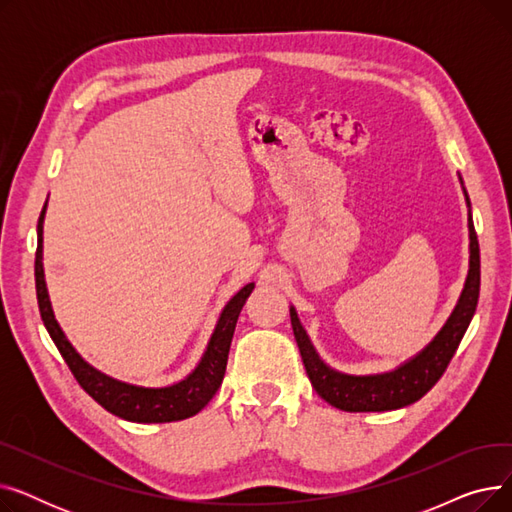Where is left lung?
I'll use <instances>...</instances> for the list:
<instances>
[{
	"instance_id": "left-lung-1",
	"label": "left lung",
	"mask_w": 512,
	"mask_h": 512,
	"mask_svg": "<svg viewBox=\"0 0 512 512\" xmlns=\"http://www.w3.org/2000/svg\"><path fill=\"white\" fill-rule=\"evenodd\" d=\"M463 184V178L459 174ZM465 201L469 207V272L463 286V292L456 307L452 309L450 317L442 330L434 336L425 348L400 363L392 371L384 373H369V375H353L344 373L330 367L324 359L319 357L315 346L303 328L297 309L290 305V324L294 332V340L299 344V351L303 357V365L311 380L315 392L324 398L328 405L348 411V413H382V411H396L402 407H409L425 396L429 390L436 386L442 378L450 359L454 357L456 348H459L479 299V242L471 218V201L463 186Z\"/></svg>"
}]
</instances>
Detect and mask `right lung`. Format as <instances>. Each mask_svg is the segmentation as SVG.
<instances>
[{
    "label": "right lung",
    "mask_w": 512,
    "mask_h": 512,
    "mask_svg": "<svg viewBox=\"0 0 512 512\" xmlns=\"http://www.w3.org/2000/svg\"><path fill=\"white\" fill-rule=\"evenodd\" d=\"M47 201L43 205V211L39 215L37 224V255H35V284H37V301L43 324L58 346L60 355L64 357L66 365L74 373L76 382L83 386V390L97 400L99 405L110 411L112 415L134 421V423H170L180 421L186 417L197 415L207 402L213 398L222 386L230 344L236 328V319L240 315L242 305L249 299V294L255 288V282L242 286L234 297L226 303L222 309L218 324L213 328V334L205 346V353L197 367L186 375L184 380L161 386V388H147L128 384L122 380L112 378L99 369H95L91 363H87L83 357L76 353V348L66 338L64 330L60 328L56 315H53L49 292L45 284V272H43V222H45Z\"/></svg>",
    "instance_id": "right-lung-1"
}]
</instances>
